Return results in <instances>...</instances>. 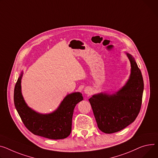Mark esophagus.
Masks as SVG:
<instances>
[{
  "mask_svg": "<svg viewBox=\"0 0 158 158\" xmlns=\"http://www.w3.org/2000/svg\"><path fill=\"white\" fill-rule=\"evenodd\" d=\"M85 93H86L87 94H89L90 93V92H89V90H88V89H85Z\"/></svg>",
  "mask_w": 158,
  "mask_h": 158,
  "instance_id": "obj_1",
  "label": "esophagus"
}]
</instances>
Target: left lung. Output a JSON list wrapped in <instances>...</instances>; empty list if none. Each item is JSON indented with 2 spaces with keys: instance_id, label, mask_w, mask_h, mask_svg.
<instances>
[{
  "instance_id": "1",
  "label": "left lung",
  "mask_w": 158,
  "mask_h": 158,
  "mask_svg": "<svg viewBox=\"0 0 158 158\" xmlns=\"http://www.w3.org/2000/svg\"><path fill=\"white\" fill-rule=\"evenodd\" d=\"M127 54L131 64L127 82L112 94L101 92L89 99L98 128L105 133L119 131L132 123L140 110L143 81L134 57Z\"/></svg>"
}]
</instances>
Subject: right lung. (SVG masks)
<instances>
[{
    "label": "right lung",
    "mask_w": 158,
    "mask_h": 158,
    "mask_svg": "<svg viewBox=\"0 0 158 158\" xmlns=\"http://www.w3.org/2000/svg\"><path fill=\"white\" fill-rule=\"evenodd\" d=\"M21 72L14 91L16 109L27 128L33 134L49 139L67 138L72 131V115L76 105L83 100L81 93L74 92L62 100L58 107L49 114H40L31 109L25 102L22 93Z\"/></svg>",
    "instance_id": "right-lung-1"
}]
</instances>
